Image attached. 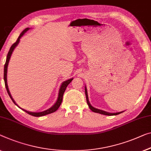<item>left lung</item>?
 Returning <instances> with one entry per match:
<instances>
[{
	"label": "left lung",
	"mask_w": 151,
	"mask_h": 151,
	"mask_svg": "<svg viewBox=\"0 0 151 151\" xmlns=\"http://www.w3.org/2000/svg\"><path fill=\"white\" fill-rule=\"evenodd\" d=\"M85 96H86V100H87V104L89 106V108L90 109L91 111H92L94 112H97V113H100V114H104V115H109V116H112V115H117V114H120V113H122V112H115V113H111V112H106L104 111H102V110H100V109H96V108H94L90 104L89 102V99H88V95H87V88L86 87H85Z\"/></svg>",
	"instance_id": "obj_1"
}]
</instances>
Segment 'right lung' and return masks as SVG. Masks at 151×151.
<instances>
[{
	"label": "right lung",
	"mask_w": 151,
	"mask_h": 151,
	"mask_svg": "<svg viewBox=\"0 0 151 151\" xmlns=\"http://www.w3.org/2000/svg\"><path fill=\"white\" fill-rule=\"evenodd\" d=\"M29 29H30V28H27L25 29V30L22 31V32L20 34V35L19 36V37H18V39L16 40V42H15V43H13L12 45H11V48L9 49V52H8L7 56H6V62H5V64H4V84H5L6 89V91H7V93L9 94V97L11 98V100H12L13 103H14V104L15 105H17V104H16V103H15L14 100H13V99L12 96H11V93H10L9 90V88H8L7 79H6V75H7V67H8L9 62L11 55V54H12L13 50H14V49L17 46V45L19 44V40H20V39H21V37L24 35V34H25L27 32V31L29 30ZM73 80V78H70V79L67 80V81H64V82L62 83L61 86H60V90H59V93H58V99H57V101H56V102L55 103V104H54V105L52 106V107H51L50 109L46 110V111H42V112H34L27 111H26V110L21 109V108L18 106H17L19 107V108H20V109H21L22 110H23L24 111H25L26 112H27V113H28V114H30V115H32L34 116H41L46 115V114H51V113H52V112H55L58 109H59L60 106L61 105V104H62V99H63V95H64L65 90H66L67 86H68V85L70 84V83Z\"/></svg>",
	"instance_id": "1"
}]
</instances>
